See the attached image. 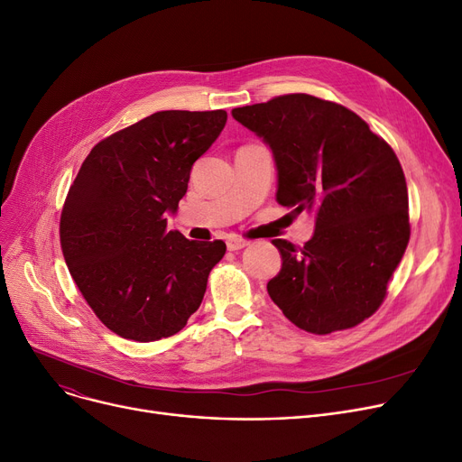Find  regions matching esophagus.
<instances>
[{"label":"esophagus","mask_w":462,"mask_h":462,"mask_svg":"<svg viewBox=\"0 0 462 462\" xmlns=\"http://www.w3.org/2000/svg\"><path fill=\"white\" fill-rule=\"evenodd\" d=\"M246 246H248V243H246L245 238H236V236L227 238V250H229V252L243 250V248H246Z\"/></svg>","instance_id":"esophagus-1"}]
</instances>
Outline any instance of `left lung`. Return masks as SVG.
I'll return each instance as SVG.
<instances>
[{"label": "left lung", "instance_id": "left-lung-1", "mask_svg": "<svg viewBox=\"0 0 462 462\" xmlns=\"http://www.w3.org/2000/svg\"><path fill=\"white\" fill-rule=\"evenodd\" d=\"M233 118L271 146L278 203L316 212L304 246L273 240L282 269L267 283L271 299L306 333L359 325L382 306L410 240L397 153L354 111L310 94L238 106Z\"/></svg>", "mask_w": 462, "mask_h": 462}]
</instances>
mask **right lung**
Wrapping results in <instances>:
<instances>
[{
	"label": "right lung",
	"mask_w": 462,
	"mask_h": 462,
	"mask_svg": "<svg viewBox=\"0 0 462 462\" xmlns=\"http://www.w3.org/2000/svg\"><path fill=\"white\" fill-rule=\"evenodd\" d=\"M227 113L162 111L99 141L60 217L68 269L99 321L122 338L177 335L199 309L224 240L167 231L189 171L222 134Z\"/></svg>",
	"instance_id": "add662e5"
}]
</instances>
